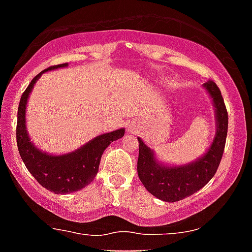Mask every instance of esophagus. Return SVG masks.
I'll return each instance as SVG.
<instances>
[{
  "label": "esophagus",
  "instance_id": "34e87169",
  "mask_svg": "<svg viewBox=\"0 0 252 252\" xmlns=\"http://www.w3.org/2000/svg\"><path fill=\"white\" fill-rule=\"evenodd\" d=\"M137 130H138V126H137V124H132V126H129V128H128V132L129 133H137Z\"/></svg>",
  "mask_w": 252,
  "mask_h": 252
}]
</instances>
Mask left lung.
Listing matches in <instances>:
<instances>
[{
  "label": "left lung",
  "instance_id": "obj_1",
  "mask_svg": "<svg viewBox=\"0 0 252 252\" xmlns=\"http://www.w3.org/2000/svg\"><path fill=\"white\" fill-rule=\"evenodd\" d=\"M215 111V136L204 155L183 165H166L158 161L155 152L138 137L139 154L137 172L142 185L162 201L175 202L201 189L220 164L228 130V113L220 91L214 82L204 83Z\"/></svg>",
  "mask_w": 252,
  "mask_h": 252
}]
</instances>
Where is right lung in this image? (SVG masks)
Listing matches in <instances>:
<instances>
[{"label": "right lung", "instance_id": "1", "mask_svg": "<svg viewBox=\"0 0 252 252\" xmlns=\"http://www.w3.org/2000/svg\"><path fill=\"white\" fill-rule=\"evenodd\" d=\"M66 66L67 64L51 66L33 78L20 98L16 124V142L23 162L42 187L58 194L71 193L90 185L98 172L103 151L109 147L110 143L122 138L126 132L124 128H120L113 132L103 133L80 146L75 151L63 155L48 154L38 149L32 142L27 130V103L29 94L42 74Z\"/></svg>", "mask_w": 252, "mask_h": 252}]
</instances>
